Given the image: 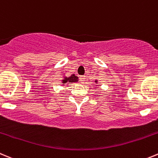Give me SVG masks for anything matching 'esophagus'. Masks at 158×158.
Here are the masks:
<instances>
[{"mask_svg": "<svg viewBox=\"0 0 158 158\" xmlns=\"http://www.w3.org/2000/svg\"><path fill=\"white\" fill-rule=\"evenodd\" d=\"M79 80H80V82H84L85 81V76H79Z\"/></svg>", "mask_w": 158, "mask_h": 158, "instance_id": "esophagus-1", "label": "esophagus"}]
</instances>
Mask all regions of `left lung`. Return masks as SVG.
<instances>
[{"instance_id":"1","label":"left lung","mask_w":158,"mask_h":158,"mask_svg":"<svg viewBox=\"0 0 158 158\" xmlns=\"http://www.w3.org/2000/svg\"><path fill=\"white\" fill-rule=\"evenodd\" d=\"M95 82H97V80H96V81H95Z\"/></svg>"}]
</instances>
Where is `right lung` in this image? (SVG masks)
<instances>
[{"label": "right lung", "instance_id": "1", "mask_svg": "<svg viewBox=\"0 0 158 158\" xmlns=\"http://www.w3.org/2000/svg\"><path fill=\"white\" fill-rule=\"evenodd\" d=\"M78 81V77H76L74 74L72 75L69 77H65L62 80L63 83H68V82H75Z\"/></svg>", "mask_w": 158, "mask_h": 158}]
</instances>
